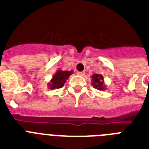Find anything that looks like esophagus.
I'll return each instance as SVG.
<instances>
[{
	"label": "esophagus",
	"mask_w": 149,
	"mask_h": 149,
	"mask_svg": "<svg viewBox=\"0 0 149 149\" xmlns=\"http://www.w3.org/2000/svg\"><path fill=\"white\" fill-rule=\"evenodd\" d=\"M77 74L79 75V76H84V74H85V72H77Z\"/></svg>",
	"instance_id": "obj_1"
}]
</instances>
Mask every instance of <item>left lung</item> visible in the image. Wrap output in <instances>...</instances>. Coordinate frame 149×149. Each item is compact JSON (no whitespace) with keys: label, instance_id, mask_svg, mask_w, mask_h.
<instances>
[{"label":"left lung","instance_id":"left-lung-1","mask_svg":"<svg viewBox=\"0 0 149 149\" xmlns=\"http://www.w3.org/2000/svg\"><path fill=\"white\" fill-rule=\"evenodd\" d=\"M92 83L91 84L97 90L104 91L106 90V85L104 84V77L100 74H93L92 76Z\"/></svg>","mask_w":149,"mask_h":149}]
</instances>
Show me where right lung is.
<instances>
[{
  "instance_id": "add662e5",
  "label": "right lung",
  "mask_w": 149,
  "mask_h": 149,
  "mask_svg": "<svg viewBox=\"0 0 149 149\" xmlns=\"http://www.w3.org/2000/svg\"><path fill=\"white\" fill-rule=\"evenodd\" d=\"M72 73V70H70V71H63L60 70H57V72L53 75L51 80L48 83V87L50 90L59 89L63 87Z\"/></svg>"
}]
</instances>
